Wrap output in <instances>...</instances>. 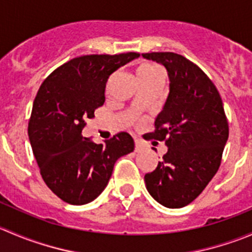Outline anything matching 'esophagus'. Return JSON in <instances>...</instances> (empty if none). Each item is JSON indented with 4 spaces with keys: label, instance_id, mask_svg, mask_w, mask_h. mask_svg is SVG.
I'll list each match as a JSON object with an SVG mask.
<instances>
[{
    "label": "esophagus",
    "instance_id": "obj_1",
    "mask_svg": "<svg viewBox=\"0 0 252 252\" xmlns=\"http://www.w3.org/2000/svg\"><path fill=\"white\" fill-rule=\"evenodd\" d=\"M145 149V145L142 144L141 140L135 139V151H142Z\"/></svg>",
    "mask_w": 252,
    "mask_h": 252
}]
</instances>
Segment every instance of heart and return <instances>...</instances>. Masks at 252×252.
Returning a JSON list of instances; mask_svg holds the SVG:
<instances>
[{"mask_svg": "<svg viewBox=\"0 0 252 252\" xmlns=\"http://www.w3.org/2000/svg\"><path fill=\"white\" fill-rule=\"evenodd\" d=\"M158 73H161V69H159L157 65L144 64V65H141V67L138 69L136 77H138V79L147 78V77H151V75L158 74Z\"/></svg>", "mask_w": 252, "mask_h": 252, "instance_id": "1", "label": "heart"}]
</instances>
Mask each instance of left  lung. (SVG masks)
<instances>
[{
  "instance_id": "8db88e82",
  "label": "left lung",
  "mask_w": 252,
  "mask_h": 252,
  "mask_svg": "<svg viewBox=\"0 0 252 252\" xmlns=\"http://www.w3.org/2000/svg\"><path fill=\"white\" fill-rule=\"evenodd\" d=\"M163 65L169 93L149 139L168 147L157 168L145 174L149 194L158 204L180 208L194 201L220 168L229 128L222 98L207 75L173 52L142 53Z\"/></svg>"
}]
</instances>
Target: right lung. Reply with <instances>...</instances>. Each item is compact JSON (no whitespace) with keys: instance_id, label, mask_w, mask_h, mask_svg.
Instances as JSON below:
<instances>
[{"instance_id":"1","label":"right lung","mask_w":252,"mask_h":252,"mask_svg":"<svg viewBox=\"0 0 252 252\" xmlns=\"http://www.w3.org/2000/svg\"><path fill=\"white\" fill-rule=\"evenodd\" d=\"M138 57L128 52L73 58L40 86L28 134L42 179L64 202L94 201L107 187L117 159L134 151L126 131L95 144L84 138L83 129L105 102L110 75Z\"/></svg>"}]
</instances>
